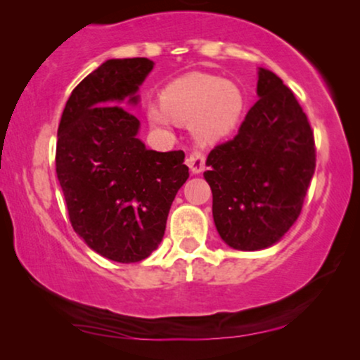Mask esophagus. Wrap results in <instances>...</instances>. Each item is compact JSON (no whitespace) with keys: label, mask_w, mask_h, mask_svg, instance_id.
I'll use <instances>...</instances> for the list:
<instances>
[{"label":"esophagus","mask_w":360,"mask_h":360,"mask_svg":"<svg viewBox=\"0 0 360 360\" xmlns=\"http://www.w3.org/2000/svg\"><path fill=\"white\" fill-rule=\"evenodd\" d=\"M205 154L200 150H193L186 159V165L190 167L191 174H200V172L205 170Z\"/></svg>","instance_id":"1"}]
</instances>
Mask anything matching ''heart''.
Wrapping results in <instances>:
<instances>
[{"label": "heart", "mask_w": 360, "mask_h": 360, "mask_svg": "<svg viewBox=\"0 0 360 360\" xmlns=\"http://www.w3.org/2000/svg\"><path fill=\"white\" fill-rule=\"evenodd\" d=\"M162 106L147 108L150 124L167 127L172 120L191 126L195 139L211 144L233 132L243 115L244 98L234 83L205 73L170 82L160 93Z\"/></svg>", "instance_id": "heart-1"}]
</instances>
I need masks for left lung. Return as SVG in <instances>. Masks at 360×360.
<instances>
[{
	"instance_id": "obj_1",
	"label": "left lung",
	"mask_w": 360,
	"mask_h": 360,
	"mask_svg": "<svg viewBox=\"0 0 360 360\" xmlns=\"http://www.w3.org/2000/svg\"><path fill=\"white\" fill-rule=\"evenodd\" d=\"M257 95L234 139L210 152L203 174L213 191L216 229L238 250L282 239L302 213L316 167L311 126L293 91L259 68Z\"/></svg>"
}]
</instances>
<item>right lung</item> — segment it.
Returning a JSON list of instances; mask_svg holds the SVG:
<instances>
[{
	"instance_id": "add662e5",
	"label": "right lung",
	"mask_w": 360,
	"mask_h": 360,
	"mask_svg": "<svg viewBox=\"0 0 360 360\" xmlns=\"http://www.w3.org/2000/svg\"><path fill=\"white\" fill-rule=\"evenodd\" d=\"M154 62L111 58L68 98L57 131L56 170L75 233L90 249L121 264L159 248L176 191L188 179L184 150L146 149L141 122L122 105Z\"/></svg>"
}]
</instances>
